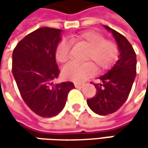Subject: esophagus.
<instances>
[{
    "instance_id": "34e87169",
    "label": "esophagus",
    "mask_w": 148,
    "mask_h": 148,
    "mask_svg": "<svg viewBox=\"0 0 148 148\" xmlns=\"http://www.w3.org/2000/svg\"><path fill=\"white\" fill-rule=\"evenodd\" d=\"M83 84H79V83H74V86L75 87H77V88H81V87H83Z\"/></svg>"
}]
</instances>
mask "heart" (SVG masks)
Listing matches in <instances>:
<instances>
[{
	"label": "heart",
	"mask_w": 148,
	"mask_h": 148,
	"mask_svg": "<svg viewBox=\"0 0 148 148\" xmlns=\"http://www.w3.org/2000/svg\"><path fill=\"white\" fill-rule=\"evenodd\" d=\"M71 42L87 46L85 61L91 62H70L62 69V76L74 82H82L94 72L95 68L93 63L99 70H104L117 60L119 55L117 44L113 40L106 39L103 34L96 31H86L75 34L71 37ZM71 49L70 41L65 38L62 39L56 45L55 51L56 61L61 63L67 62L71 57Z\"/></svg>",
	"instance_id": "heart-1"
}]
</instances>
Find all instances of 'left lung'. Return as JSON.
Instances as JSON below:
<instances>
[{
  "instance_id": "1",
  "label": "left lung",
  "mask_w": 148,
  "mask_h": 148,
  "mask_svg": "<svg viewBox=\"0 0 148 148\" xmlns=\"http://www.w3.org/2000/svg\"><path fill=\"white\" fill-rule=\"evenodd\" d=\"M104 27L114 36L120 55L113 68L99 78V82L92 83L97 92L93 98L87 99L90 109L101 116L116 112L125 103L136 75V54L131 44L121 33Z\"/></svg>"
}]
</instances>
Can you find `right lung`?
<instances>
[{"instance_id": "add662e5", "label": "right lung", "mask_w": 148, "mask_h": 148, "mask_svg": "<svg viewBox=\"0 0 148 148\" xmlns=\"http://www.w3.org/2000/svg\"><path fill=\"white\" fill-rule=\"evenodd\" d=\"M62 30L42 27L20 40L14 49L12 72L27 106L42 117H52L65 106L73 82L53 84L60 70L55 51Z\"/></svg>"}]
</instances>
